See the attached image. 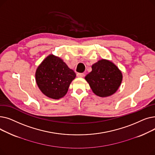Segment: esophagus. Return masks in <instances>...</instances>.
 <instances>
[{
	"mask_svg": "<svg viewBox=\"0 0 155 155\" xmlns=\"http://www.w3.org/2000/svg\"><path fill=\"white\" fill-rule=\"evenodd\" d=\"M84 75H85L84 73H78L77 74V76L79 78H82L84 77Z\"/></svg>",
	"mask_w": 155,
	"mask_h": 155,
	"instance_id": "obj_1",
	"label": "esophagus"
}]
</instances>
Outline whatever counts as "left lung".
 Masks as SVG:
<instances>
[{
    "label": "left lung",
    "mask_w": 155,
    "mask_h": 155,
    "mask_svg": "<svg viewBox=\"0 0 155 155\" xmlns=\"http://www.w3.org/2000/svg\"><path fill=\"white\" fill-rule=\"evenodd\" d=\"M92 69L85 78L95 95L101 97H109L117 91L123 75L116 64L102 59L94 63Z\"/></svg>",
    "instance_id": "left-lung-1"
}]
</instances>
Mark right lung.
<instances>
[{"mask_svg":"<svg viewBox=\"0 0 155 155\" xmlns=\"http://www.w3.org/2000/svg\"><path fill=\"white\" fill-rule=\"evenodd\" d=\"M35 77L36 84L43 94L49 98L59 99L66 95L76 74L63 60L50 54L39 65Z\"/></svg>","mask_w":155,"mask_h":155,"instance_id":"add662e5","label":"right lung"}]
</instances>
